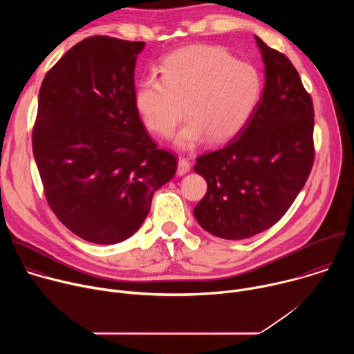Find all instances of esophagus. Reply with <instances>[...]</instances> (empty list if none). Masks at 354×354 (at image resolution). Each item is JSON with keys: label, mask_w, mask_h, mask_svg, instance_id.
I'll use <instances>...</instances> for the list:
<instances>
[{"label": "esophagus", "mask_w": 354, "mask_h": 354, "mask_svg": "<svg viewBox=\"0 0 354 354\" xmlns=\"http://www.w3.org/2000/svg\"><path fill=\"white\" fill-rule=\"evenodd\" d=\"M189 171H190V162H189L186 158L180 157V158H179V161H178V169H176V174H178L179 176H182V175L187 174Z\"/></svg>", "instance_id": "obj_1"}]
</instances>
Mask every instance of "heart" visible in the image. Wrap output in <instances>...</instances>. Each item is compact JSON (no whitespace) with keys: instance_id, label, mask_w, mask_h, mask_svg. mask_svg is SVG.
I'll return each instance as SVG.
<instances>
[{"instance_id":"obj_1","label":"heart","mask_w":354,"mask_h":354,"mask_svg":"<svg viewBox=\"0 0 354 354\" xmlns=\"http://www.w3.org/2000/svg\"><path fill=\"white\" fill-rule=\"evenodd\" d=\"M160 75L138 82L136 109L160 137H169L186 113L189 122L176 137L183 148L205 137L213 144L230 141L249 124L263 95L259 70L217 46L175 50L162 60Z\"/></svg>"}]
</instances>
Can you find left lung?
Masks as SVG:
<instances>
[{
	"mask_svg": "<svg viewBox=\"0 0 354 354\" xmlns=\"http://www.w3.org/2000/svg\"><path fill=\"white\" fill-rule=\"evenodd\" d=\"M257 43L266 82L254 118L193 167L207 182L194 217L224 239L249 238L274 225L304 187L315 158L311 95L286 55L259 37Z\"/></svg>",
	"mask_w": 354,
	"mask_h": 354,
	"instance_id": "8db88e82",
	"label": "left lung"
}]
</instances>
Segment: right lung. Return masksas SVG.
Wrapping results in <instances>:
<instances>
[{"instance_id": "right-lung-1", "label": "right lung", "mask_w": 354, "mask_h": 354, "mask_svg": "<svg viewBox=\"0 0 354 354\" xmlns=\"http://www.w3.org/2000/svg\"><path fill=\"white\" fill-rule=\"evenodd\" d=\"M144 41L91 36L52 67L39 91L32 149L50 209L77 236L111 245L133 235L154 192L176 172L134 104Z\"/></svg>"}]
</instances>
